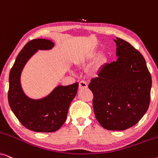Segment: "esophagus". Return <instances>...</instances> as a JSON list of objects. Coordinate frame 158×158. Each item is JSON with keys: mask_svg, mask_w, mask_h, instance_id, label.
<instances>
[{"mask_svg": "<svg viewBox=\"0 0 158 158\" xmlns=\"http://www.w3.org/2000/svg\"><path fill=\"white\" fill-rule=\"evenodd\" d=\"M88 87V84L85 81H81L79 83V88L80 89H83V88H85Z\"/></svg>", "mask_w": 158, "mask_h": 158, "instance_id": "obj_1", "label": "esophagus"}]
</instances>
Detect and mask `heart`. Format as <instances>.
<instances>
[{
    "label": "heart",
    "mask_w": 158,
    "mask_h": 158,
    "mask_svg": "<svg viewBox=\"0 0 158 158\" xmlns=\"http://www.w3.org/2000/svg\"><path fill=\"white\" fill-rule=\"evenodd\" d=\"M97 56V52L95 51L90 52L89 54H88L87 55L85 56V57H83V59L81 60V62L82 64L85 63L89 61V60H91L95 58ZM101 62H102V60L101 58H99V59H97L96 61H95L94 63H93L91 65H90L89 70L90 72L92 73V74H97V73L98 72L99 70H100L101 66Z\"/></svg>",
    "instance_id": "1"
}]
</instances>
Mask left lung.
Returning <instances> with one entry per match:
<instances>
[{
	"instance_id": "8db88e82",
	"label": "left lung",
	"mask_w": 158,
	"mask_h": 158,
	"mask_svg": "<svg viewBox=\"0 0 158 158\" xmlns=\"http://www.w3.org/2000/svg\"><path fill=\"white\" fill-rule=\"evenodd\" d=\"M116 61L105 64L88 88L96 119L108 130H125L142 118L150 101L152 77L145 60L129 42L116 37Z\"/></svg>"
}]
</instances>
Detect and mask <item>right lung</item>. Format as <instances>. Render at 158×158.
<instances>
[{
	"label": "right lung",
	"instance_id": "1",
	"mask_svg": "<svg viewBox=\"0 0 158 158\" xmlns=\"http://www.w3.org/2000/svg\"><path fill=\"white\" fill-rule=\"evenodd\" d=\"M54 43L44 39L29 41L17 56L9 74L8 103L23 126L37 132H53L65 122L71 101L76 96L78 83L55 88L44 98L34 100L24 94L20 83L23 68L38 49H50Z\"/></svg>",
	"mask_w": 158,
	"mask_h": 158
}]
</instances>
